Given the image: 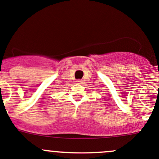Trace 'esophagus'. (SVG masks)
Segmentation results:
<instances>
[{"label": "esophagus", "mask_w": 159, "mask_h": 159, "mask_svg": "<svg viewBox=\"0 0 159 159\" xmlns=\"http://www.w3.org/2000/svg\"><path fill=\"white\" fill-rule=\"evenodd\" d=\"M77 84H81L82 83V81L81 80H78V81H76Z\"/></svg>", "instance_id": "esophagus-1"}]
</instances>
